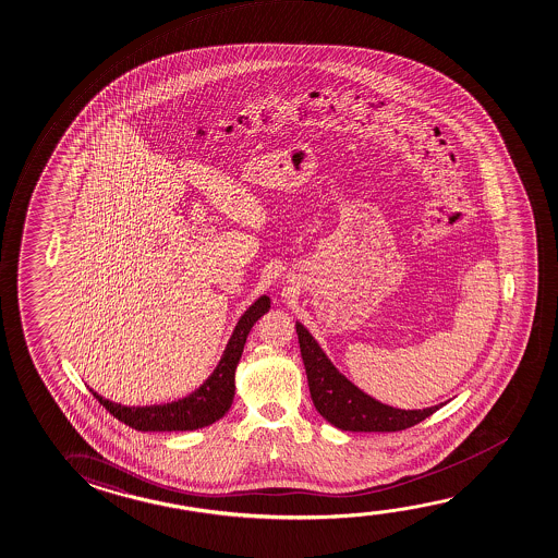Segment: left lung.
I'll list each match as a JSON object with an SVG mask.
<instances>
[{
	"mask_svg": "<svg viewBox=\"0 0 558 558\" xmlns=\"http://www.w3.org/2000/svg\"><path fill=\"white\" fill-rule=\"evenodd\" d=\"M295 328L313 403L316 411L336 428L348 432H401L444 407L441 403L422 411H403L372 399L336 371L303 324H295Z\"/></svg>",
	"mask_w": 558,
	"mask_h": 558,
	"instance_id": "obj_1",
	"label": "left lung"
}]
</instances>
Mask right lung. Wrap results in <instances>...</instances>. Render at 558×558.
Returning a JSON list of instances; mask_svg holds the SVG:
<instances>
[{
	"label": "right lung",
	"instance_id": "1",
	"mask_svg": "<svg viewBox=\"0 0 558 558\" xmlns=\"http://www.w3.org/2000/svg\"><path fill=\"white\" fill-rule=\"evenodd\" d=\"M270 308L267 295L258 298L235 324L234 333L228 341L225 355L215 372L210 374L202 388L194 393L178 399L174 403L154 404V407H122L106 397L92 391L99 403L113 414L117 421L124 422L137 432H187L205 428L227 414L234 399L235 366L240 363L243 345L253 324Z\"/></svg>",
	"mask_w": 558,
	"mask_h": 558
}]
</instances>
